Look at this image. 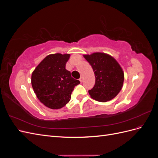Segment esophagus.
<instances>
[{
	"label": "esophagus",
	"mask_w": 158,
	"mask_h": 158,
	"mask_svg": "<svg viewBox=\"0 0 158 158\" xmlns=\"http://www.w3.org/2000/svg\"><path fill=\"white\" fill-rule=\"evenodd\" d=\"M79 80H80V82H81V83H82V82H83V78L82 77V76H81V77L80 78V79H79Z\"/></svg>",
	"instance_id": "34e87169"
}]
</instances>
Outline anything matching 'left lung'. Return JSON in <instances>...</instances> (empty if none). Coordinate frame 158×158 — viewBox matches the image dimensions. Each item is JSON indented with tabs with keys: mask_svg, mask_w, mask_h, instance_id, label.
Masks as SVG:
<instances>
[{
	"mask_svg": "<svg viewBox=\"0 0 158 158\" xmlns=\"http://www.w3.org/2000/svg\"><path fill=\"white\" fill-rule=\"evenodd\" d=\"M84 57L92 66L95 76L94 86L88 91L91 98L106 102L117 96L124 82L123 71L117 61L103 52H94Z\"/></svg>",
	"mask_w": 158,
	"mask_h": 158,
	"instance_id": "1",
	"label": "left lung"
}]
</instances>
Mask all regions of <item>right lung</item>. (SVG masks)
Segmentation results:
<instances>
[{"instance_id": "add662e5", "label": "right lung", "mask_w": 158, "mask_h": 158, "mask_svg": "<svg viewBox=\"0 0 158 158\" xmlns=\"http://www.w3.org/2000/svg\"><path fill=\"white\" fill-rule=\"evenodd\" d=\"M70 54H51L38 64L31 74L32 88L40 101L47 107L58 109L65 106L80 81L65 69Z\"/></svg>"}]
</instances>
